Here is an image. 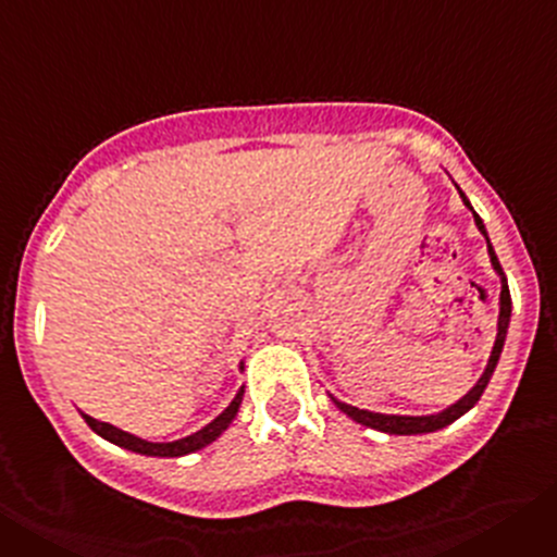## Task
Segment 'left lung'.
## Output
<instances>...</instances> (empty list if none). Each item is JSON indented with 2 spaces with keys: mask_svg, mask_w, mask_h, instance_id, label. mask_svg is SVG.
Listing matches in <instances>:
<instances>
[{
  "mask_svg": "<svg viewBox=\"0 0 557 557\" xmlns=\"http://www.w3.org/2000/svg\"><path fill=\"white\" fill-rule=\"evenodd\" d=\"M457 191H460V186H457ZM462 203L469 206V198L460 191ZM471 214H474V223L476 228H480V234L485 236V243H488V256H491V264H494L496 275H499V284H502V293H499V321H496V339H494V348H491V357H488V366H485V371H482V376L476 379V385L471 387L469 393L462 398H457L455 405H449L446 410L441 412H432V416H385V412H371V410H359V407H351L346 405V401H339V398H334L332 393H329V398H332L334 405H337L339 412H346L351 421H357V424L362 426H371V430H379V432H387V435H424V432H437L444 430V426L455 424L457 418L466 416V412L471 410V407L480 401L482 391L488 387L491 376H494L496 371V362H499V354L502 348H505V337H508V326H510V289H508V278H505V273H502L499 268V259H496L494 253V245H491L488 239V231H485V225H482L480 214H476L474 209H471Z\"/></svg>",
  "mask_w": 557,
  "mask_h": 557,
  "instance_id": "1",
  "label": "left lung"
}]
</instances>
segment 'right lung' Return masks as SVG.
<instances>
[{
  "label": "right lung",
  "instance_id": "1",
  "mask_svg": "<svg viewBox=\"0 0 557 557\" xmlns=\"http://www.w3.org/2000/svg\"><path fill=\"white\" fill-rule=\"evenodd\" d=\"M243 368L245 366L239 362V371H243ZM243 393H245V387H239V393L234 396V401H231V405L225 407V410L220 412L214 421H211V424H206L203 430L191 432V435L181 437V441H170V444H152V441H145V437H136V435H131V432L120 430V426L106 424V421H97V418L86 416V412H83V418H86V424L91 426L97 435L106 437V441H111V444L122 446V449H127V451H136V455H147V457H184V455H191V451L203 449V446H209L211 441H218V437L228 430L231 421H234L236 412H239V405H243Z\"/></svg>",
  "mask_w": 557,
  "mask_h": 557
}]
</instances>
